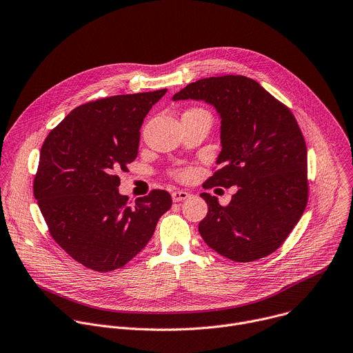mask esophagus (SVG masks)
<instances>
[{
	"instance_id": "1",
	"label": "esophagus",
	"mask_w": 353,
	"mask_h": 353,
	"mask_svg": "<svg viewBox=\"0 0 353 353\" xmlns=\"http://www.w3.org/2000/svg\"><path fill=\"white\" fill-rule=\"evenodd\" d=\"M188 196H190V194L185 192V191H173V192H172V199H173V202L184 201V199H187Z\"/></svg>"
}]
</instances>
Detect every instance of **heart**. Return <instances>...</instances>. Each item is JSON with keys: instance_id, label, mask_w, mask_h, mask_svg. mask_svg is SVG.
I'll return each instance as SVG.
<instances>
[{"instance_id": "obj_1", "label": "heart", "mask_w": 353, "mask_h": 353, "mask_svg": "<svg viewBox=\"0 0 353 353\" xmlns=\"http://www.w3.org/2000/svg\"><path fill=\"white\" fill-rule=\"evenodd\" d=\"M191 174H192V172L190 169H180V170L174 172V176L180 180H187V179H190Z\"/></svg>"}]
</instances>
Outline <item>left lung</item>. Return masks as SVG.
<instances>
[{
  "label": "left lung",
  "instance_id": "1",
  "mask_svg": "<svg viewBox=\"0 0 353 353\" xmlns=\"http://www.w3.org/2000/svg\"><path fill=\"white\" fill-rule=\"evenodd\" d=\"M190 98L213 105L221 117L219 168L203 188H239L228 205L201 194L208 203L201 237L230 261L262 259L284 244L307 203V150L295 116L241 74L201 79L173 97Z\"/></svg>",
  "mask_w": 353,
  "mask_h": 353
}]
</instances>
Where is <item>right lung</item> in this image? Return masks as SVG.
Instances as JSON below:
<instances>
[{"label": "right lung", "instance_id": "add662e5", "mask_svg": "<svg viewBox=\"0 0 353 353\" xmlns=\"http://www.w3.org/2000/svg\"><path fill=\"white\" fill-rule=\"evenodd\" d=\"M166 88L123 94L74 108L47 136L33 192L55 243L87 269L123 268L148 244L172 206L165 190L130 205L119 173L139 154L144 117Z\"/></svg>", "mask_w": 353, "mask_h": 353}]
</instances>
